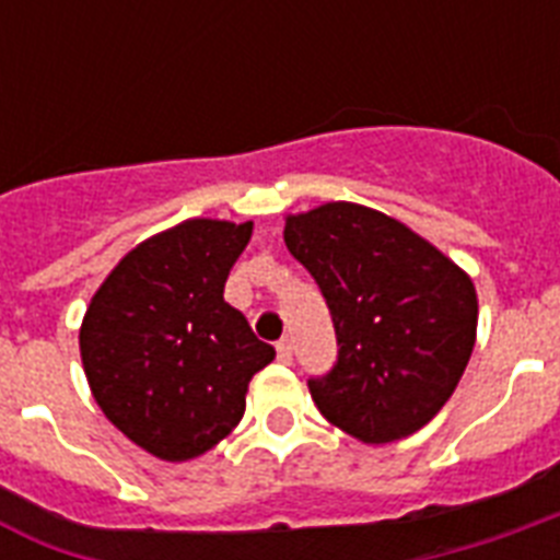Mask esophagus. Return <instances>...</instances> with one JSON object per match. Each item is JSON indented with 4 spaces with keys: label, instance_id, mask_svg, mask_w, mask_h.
Wrapping results in <instances>:
<instances>
[{
    "label": "esophagus",
    "instance_id": "esophagus-1",
    "mask_svg": "<svg viewBox=\"0 0 560 560\" xmlns=\"http://www.w3.org/2000/svg\"><path fill=\"white\" fill-rule=\"evenodd\" d=\"M276 351H279L281 363H290V360H293V340H290V337H281V340L276 342Z\"/></svg>",
    "mask_w": 560,
    "mask_h": 560
}]
</instances>
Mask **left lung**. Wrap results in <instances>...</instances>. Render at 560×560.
Returning a JSON list of instances; mask_svg holds the SVG:
<instances>
[{
	"instance_id": "left-lung-1",
	"label": "left lung",
	"mask_w": 560,
	"mask_h": 560,
	"mask_svg": "<svg viewBox=\"0 0 560 560\" xmlns=\"http://www.w3.org/2000/svg\"><path fill=\"white\" fill-rule=\"evenodd\" d=\"M337 334V360L307 381L331 424L369 444L412 435L444 407L477 337V290L433 244L354 202L288 218Z\"/></svg>"
}]
</instances>
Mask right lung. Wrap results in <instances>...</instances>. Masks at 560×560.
Masks as SVG:
<instances>
[{
  "label": "right lung",
  "mask_w": 560,
  "mask_h": 560,
  "mask_svg": "<svg viewBox=\"0 0 560 560\" xmlns=\"http://www.w3.org/2000/svg\"><path fill=\"white\" fill-rule=\"evenodd\" d=\"M253 223L186 220L127 253L92 296L81 360L121 433L186 462L235 430L246 386L276 349L223 299Z\"/></svg>",
  "instance_id": "obj_1"
}]
</instances>
